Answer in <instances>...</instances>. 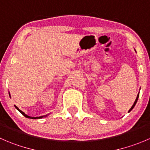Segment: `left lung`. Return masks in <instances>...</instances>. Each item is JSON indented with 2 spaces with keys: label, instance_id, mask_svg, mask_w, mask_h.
I'll return each mask as SVG.
<instances>
[{
  "label": "left lung",
  "instance_id": "1",
  "mask_svg": "<svg viewBox=\"0 0 150 150\" xmlns=\"http://www.w3.org/2000/svg\"><path fill=\"white\" fill-rule=\"evenodd\" d=\"M138 96H139V93H138V95H137V97H136V99H135V102H134V104H133V105H132V106L131 107V108H130V109L129 110V111H128V112H130V111L132 110V109H133V108H134V107H135V105H136V103H137V101H138Z\"/></svg>",
  "mask_w": 150,
  "mask_h": 150
}]
</instances>
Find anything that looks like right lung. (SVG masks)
<instances>
[{
	"label": "right lung",
	"instance_id": "1",
	"mask_svg": "<svg viewBox=\"0 0 150 150\" xmlns=\"http://www.w3.org/2000/svg\"><path fill=\"white\" fill-rule=\"evenodd\" d=\"M8 93H9V92H8ZM9 96H10V94H9ZM15 108H16V109L18 110L20 112H21V113H22V115H23L25 117V118H28V119H42V118H43V117L47 116V115H42V116H39V117H31V116H29V115H26V114H25V112H23L22 110H20L19 108H18L17 106H15Z\"/></svg>",
	"mask_w": 150,
	"mask_h": 150
}]
</instances>
